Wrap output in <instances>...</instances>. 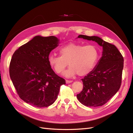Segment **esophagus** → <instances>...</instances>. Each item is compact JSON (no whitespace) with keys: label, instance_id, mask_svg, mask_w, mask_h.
Listing matches in <instances>:
<instances>
[{"label":"esophagus","instance_id":"obj_1","mask_svg":"<svg viewBox=\"0 0 133 133\" xmlns=\"http://www.w3.org/2000/svg\"><path fill=\"white\" fill-rule=\"evenodd\" d=\"M72 82H73L72 80H68V79L66 80V83H72Z\"/></svg>","mask_w":133,"mask_h":133}]
</instances>
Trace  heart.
Returning <instances> with one entry per match:
<instances>
[{
	"label": "heart",
	"mask_w": 133,
	"mask_h": 133,
	"mask_svg": "<svg viewBox=\"0 0 133 133\" xmlns=\"http://www.w3.org/2000/svg\"><path fill=\"white\" fill-rule=\"evenodd\" d=\"M60 56L51 54L48 60L50 65L57 74H60L69 64L70 67L64 75L73 77L77 74L80 76L87 75L95 67L99 57V51L94 45H83L70 43L60 48Z\"/></svg>",
	"instance_id": "heart-1"
}]
</instances>
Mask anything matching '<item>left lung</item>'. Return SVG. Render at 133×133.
Masks as SVG:
<instances>
[{"instance_id":"1","label":"left lung","mask_w":133,"mask_h":133,"mask_svg":"<svg viewBox=\"0 0 133 133\" xmlns=\"http://www.w3.org/2000/svg\"><path fill=\"white\" fill-rule=\"evenodd\" d=\"M78 37L97 42L103 50L97 66L82 79L83 90L77 98L85 106H102L120 88L124 57L115 45L98 37L79 35Z\"/></svg>"}]
</instances>
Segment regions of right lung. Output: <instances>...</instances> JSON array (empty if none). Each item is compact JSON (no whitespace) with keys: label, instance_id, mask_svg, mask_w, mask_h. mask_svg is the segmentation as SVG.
<instances>
[{"label":"right lung","instance_id":"add662e5","mask_svg":"<svg viewBox=\"0 0 133 133\" xmlns=\"http://www.w3.org/2000/svg\"><path fill=\"white\" fill-rule=\"evenodd\" d=\"M54 36H36L13 54L9 75L20 98L35 107L52 104L65 80L54 72L48 63L50 52L57 47Z\"/></svg>","mask_w":133,"mask_h":133}]
</instances>
